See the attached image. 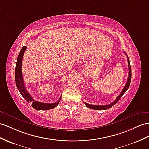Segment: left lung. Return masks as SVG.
Wrapping results in <instances>:
<instances>
[{
    "label": "left lung",
    "instance_id": "left-lung-1",
    "mask_svg": "<svg viewBox=\"0 0 149 149\" xmlns=\"http://www.w3.org/2000/svg\"><path fill=\"white\" fill-rule=\"evenodd\" d=\"M125 53L126 54V53L125 52ZM127 59H128V69H129V73H128V79H127V82L126 83V85L124 87V88L122 90V91L121 92V93L120 94L119 96H118L115 100H114L112 103L108 104V105H104V106H101V105H93V104H87L86 102H84L86 107L89 108L91 109H95V110H105V109H108L109 108H110L113 105L115 104L116 102L119 101L121 97V96L125 93L126 91H127L128 89V87L130 86V84L131 82V79H132V70H131V66H130V60L128 57L127 56Z\"/></svg>",
    "mask_w": 149,
    "mask_h": 149
}]
</instances>
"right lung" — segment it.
<instances>
[{"label": "right lung", "mask_w": 149, "mask_h": 149, "mask_svg": "<svg viewBox=\"0 0 149 149\" xmlns=\"http://www.w3.org/2000/svg\"><path fill=\"white\" fill-rule=\"evenodd\" d=\"M26 49V47H23L21 49V52L19 54L17 62L16 65V69H15V81H16V84L17 88L19 91V93L22 95L26 101L28 102H31V106L33 108H35L36 110H47L55 108L57 105L58 104L59 102L60 101L61 97L59 98V100L54 103H45V102H41L36 101H35L31 96V95L28 92L27 90L26 89V87L24 84L23 78H22V58H23V55L24 53V51Z\"/></svg>", "instance_id": "add662e5"}]
</instances>
